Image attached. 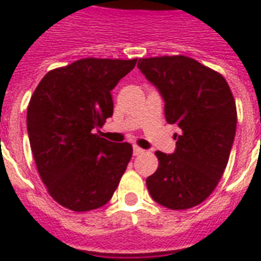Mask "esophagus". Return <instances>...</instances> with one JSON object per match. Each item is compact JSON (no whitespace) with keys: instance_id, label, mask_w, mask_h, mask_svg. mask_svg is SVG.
<instances>
[{"instance_id":"esophagus-1","label":"esophagus","mask_w":261,"mask_h":261,"mask_svg":"<svg viewBox=\"0 0 261 261\" xmlns=\"http://www.w3.org/2000/svg\"><path fill=\"white\" fill-rule=\"evenodd\" d=\"M143 152H144V149L140 148V147H137V145H135V147H133V153H135V155H140V153H143Z\"/></svg>"}]
</instances>
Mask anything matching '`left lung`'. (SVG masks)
Masks as SVG:
<instances>
[{"mask_svg":"<svg viewBox=\"0 0 261 261\" xmlns=\"http://www.w3.org/2000/svg\"><path fill=\"white\" fill-rule=\"evenodd\" d=\"M139 69L158 87L165 117L181 129L175 152L156 151L158 169L147 178L151 197L169 210L203 203L223 175L237 126V108L226 79L187 56L140 58Z\"/></svg>","mask_w":261,"mask_h":261,"instance_id":"1","label":"left lung"}]
</instances>
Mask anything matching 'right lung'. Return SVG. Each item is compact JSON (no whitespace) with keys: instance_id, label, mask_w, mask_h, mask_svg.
I'll return each mask as SVG.
<instances>
[{"instance_id":"right-lung-1","label":"right lung","mask_w":261,"mask_h":261,"mask_svg":"<svg viewBox=\"0 0 261 261\" xmlns=\"http://www.w3.org/2000/svg\"><path fill=\"white\" fill-rule=\"evenodd\" d=\"M133 60L87 57L44 74L27 109L34 159L48 195L83 213L112 199L132 158V144L95 133L113 116L112 90Z\"/></svg>"}]
</instances>
